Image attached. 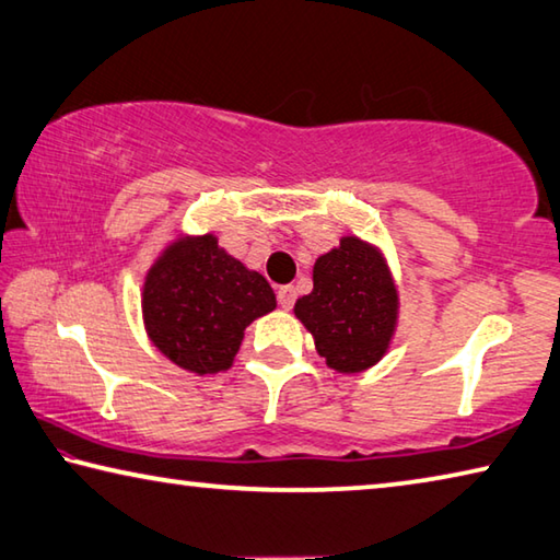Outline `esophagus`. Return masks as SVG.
Here are the masks:
<instances>
[{
  "instance_id": "obj_1",
  "label": "esophagus",
  "mask_w": 560,
  "mask_h": 560,
  "mask_svg": "<svg viewBox=\"0 0 560 560\" xmlns=\"http://www.w3.org/2000/svg\"><path fill=\"white\" fill-rule=\"evenodd\" d=\"M277 299L281 303V308H291L293 301H296V289H293V287H279Z\"/></svg>"
}]
</instances>
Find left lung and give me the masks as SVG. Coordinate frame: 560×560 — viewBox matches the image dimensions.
<instances>
[{"instance_id":"left-lung-1","label":"left lung","mask_w":560,"mask_h":560,"mask_svg":"<svg viewBox=\"0 0 560 560\" xmlns=\"http://www.w3.org/2000/svg\"><path fill=\"white\" fill-rule=\"evenodd\" d=\"M326 365L355 375L381 363L397 330L400 293L381 246L355 234L320 254L314 291L293 306Z\"/></svg>"}]
</instances>
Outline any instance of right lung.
<instances>
[{
	"label": "right lung",
	"mask_w": 560,
	"mask_h": 560,
	"mask_svg": "<svg viewBox=\"0 0 560 560\" xmlns=\"http://www.w3.org/2000/svg\"><path fill=\"white\" fill-rule=\"evenodd\" d=\"M140 308L150 343L170 363L214 375L230 371L246 326L277 308V296L214 232L177 234L150 264Z\"/></svg>",
	"instance_id": "right-lung-1"
}]
</instances>
